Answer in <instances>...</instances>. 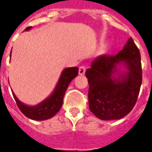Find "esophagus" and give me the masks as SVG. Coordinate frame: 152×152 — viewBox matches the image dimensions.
<instances>
[{"label": "esophagus", "mask_w": 152, "mask_h": 152, "mask_svg": "<svg viewBox=\"0 0 152 152\" xmlns=\"http://www.w3.org/2000/svg\"><path fill=\"white\" fill-rule=\"evenodd\" d=\"M85 71H86V67L84 66V65H82V66H80L79 68V74H81V75H83V74H85Z\"/></svg>", "instance_id": "obj_1"}]
</instances>
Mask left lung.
I'll return each instance as SVG.
<instances>
[{"mask_svg":"<svg viewBox=\"0 0 152 152\" xmlns=\"http://www.w3.org/2000/svg\"><path fill=\"white\" fill-rule=\"evenodd\" d=\"M125 62L129 72L112 77L115 66ZM89 83V107L93 114L102 120L120 119L129 114L137 102L142 83L140 53L133 39H129L124 48L117 55L97 56L87 69Z\"/></svg>","mask_w":152,"mask_h":152,"instance_id":"obj_1","label":"left lung"}]
</instances>
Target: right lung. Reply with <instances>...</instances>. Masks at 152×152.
Returning a JSON list of instances; mask_svg holds the SVG:
<instances>
[{
	"mask_svg": "<svg viewBox=\"0 0 152 152\" xmlns=\"http://www.w3.org/2000/svg\"><path fill=\"white\" fill-rule=\"evenodd\" d=\"M31 28V26L25 28V30H28ZM78 73L79 67H68L64 69L53 94L45 101L35 107H28L24 105L13 94L17 106L18 107L21 112L28 118L40 121L52 118L61 109L63 102V96L67 87L70 82L78 75Z\"/></svg>",
	"mask_w": 152,
	"mask_h": 152,
	"instance_id": "right-lung-1",
	"label": "right lung"
}]
</instances>
